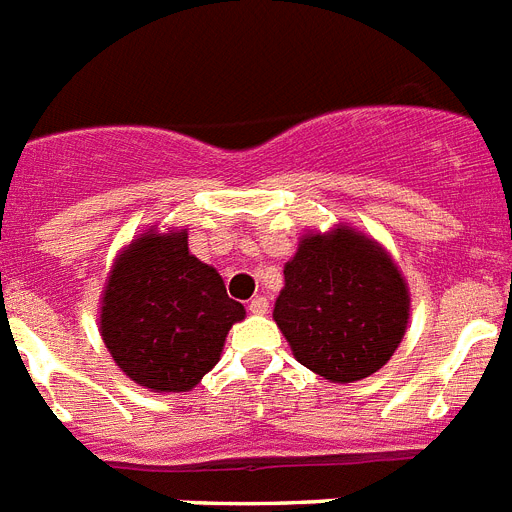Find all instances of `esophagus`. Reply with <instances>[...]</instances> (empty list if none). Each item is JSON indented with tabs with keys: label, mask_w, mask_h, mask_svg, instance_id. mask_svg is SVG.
<instances>
[{
	"label": "esophagus",
	"mask_w": 512,
	"mask_h": 512,
	"mask_svg": "<svg viewBox=\"0 0 512 512\" xmlns=\"http://www.w3.org/2000/svg\"><path fill=\"white\" fill-rule=\"evenodd\" d=\"M248 310H251L253 316H266V313H269V300L261 298V295H256V298L248 303Z\"/></svg>",
	"instance_id": "34e87169"
}]
</instances>
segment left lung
Wrapping results in <instances>:
<instances>
[{"instance_id":"1","label":"left lung","mask_w":512,"mask_h":512,"mask_svg":"<svg viewBox=\"0 0 512 512\" xmlns=\"http://www.w3.org/2000/svg\"><path fill=\"white\" fill-rule=\"evenodd\" d=\"M409 310V285L391 253L339 222L298 240L274 321L300 365L329 383H355L391 360Z\"/></svg>"}]
</instances>
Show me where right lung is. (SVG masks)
<instances>
[{
  "mask_svg": "<svg viewBox=\"0 0 512 512\" xmlns=\"http://www.w3.org/2000/svg\"><path fill=\"white\" fill-rule=\"evenodd\" d=\"M243 318L217 269L189 251V230L152 225L113 261L98 323L129 381L183 393L220 362L227 331Z\"/></svg>",
  "mask_w": 512,
  "mask_h": 512,
  "instance_id": "obj_1",
  "label": "right lung"
}]
</instances>
